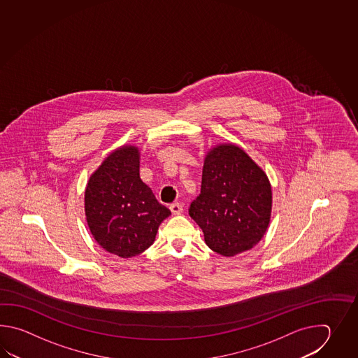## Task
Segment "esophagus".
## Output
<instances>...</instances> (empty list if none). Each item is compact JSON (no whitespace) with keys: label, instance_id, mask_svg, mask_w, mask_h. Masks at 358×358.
Returning a JSON list of instances; mask_svg holds the SVG:
<instances>
[{"label":"esophagus","instance_id":"1","mask_svg":"<svg viewBox=\"0 0 358 358\" xmlns=\"http://www.w3.org/2000/svg\"><path fill=\"white\" fill-rule=\"evenodd\" d=\"M170 210H171V213H174V215H179V213H182V203H179V202H174V203H171V205H170Z\"/></svg>","mask_w":358,"mask_h":358}]
</instances>
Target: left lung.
I'll return each mask as SVG.
<instances>
[{
    "label": "left lung",
    "instance_id": "8db88e82",
    "mask_svg": "<svg viewBox=\"0 0 358 358\" xmlns=\"http://www.w3.org/2000/svg\"><path fill=\"white\" fill-rule=\"evenodd\" d=\"M271 185L266 174L234 145L213 148L206 156L201 194L189 216L205 242L222 256L251 250L266 231L271 213Z\"/></svg>",
    "mask_w": 358,
    "mask_h": 358
}]
</instances>
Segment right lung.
I'll return each mask as SVG.
<instances>
[{
    "mask_svg": "<svg viewBox=\"0 0 358 358\" xmlns=\"http://www.w3.org/2000/svg\"><path fill=\"white\" fill-rule=\"evenodd\" d=\"M85 216L92 236L122 259L153 243L161 222L171 215L139 178L137 147L111 153L91 176L85 189Z\"/></svg>",
    "mask_w": 358,
    "mask_h": 358,
    "instance_id": "right-lung-1",
    "label": "right lung"
}]
</instances>
